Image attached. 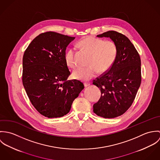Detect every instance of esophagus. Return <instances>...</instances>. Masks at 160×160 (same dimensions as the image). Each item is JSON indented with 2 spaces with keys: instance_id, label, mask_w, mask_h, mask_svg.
I'll return each instance as SVG.
<instances>
[{
  "instance_id": "esophagus-1",
  "label": "esophagus",
  "mask_w": 160,
  "mask_h": 160,
  "mask_svg": "<svg viewBox=\"0 0 160 160\" xmlns=\"http://www.w3.org/2000/svg\"><path fill=\"white\" fill-rule=\"evenodd\" d=\"M89 86H90V83H88V82H85L84 83V86L85 87H88Z\"/></svg>"
}]
</instances>
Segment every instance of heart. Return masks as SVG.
Returning a JSON list of instances; mask_svg holds the SVG:
<instances>
[{
    "instance_id": "heart-1",
    "label": "heart",
    "mask_w": 160,
    "mask_h": 160,
    "mask_svg": "<svg viewBox=\"0 0 160 160\" xmlns=\"http://www.w3.org/2000/svg\"><path fill=\"white\" fill-rule=\"evenodd\" d=\"M78 46L91 53L86 67H79L73 71L75 79L81 81H89L95 77L98 71L103 72L112 66L118 53V47L112 40L103 41L92 36H88L78 43ZM67 65L71 68L77 66L75 58V48H69L65 54Z\"/></svg>"
}]
</instances>
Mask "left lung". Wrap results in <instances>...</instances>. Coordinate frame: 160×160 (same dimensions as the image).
<instances>
[{"label":"left lung","mask_w":160,"mask_h":160,"mask_svg":"<svg viewBox=\"0 0 160 160\" xmlns=\"http://www.w3.org/2000/svg\"><path fill=\"white\" fill-rule=\"evenodd\" d=\"M97 36L112 39L118 53L109 69L93 80L101 91L93 111L104 118H114L124 114L135 99L142 79L140 58L130 40L120 32L108 31Z\"/></svg>","instance_id":"obj_1"}]
</instances>
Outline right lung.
I'll use <instances>...</instances> for the list:
<instances>
[{"mask_svg":"<svg viewBox=\"0 0 160 160\" xmlns=\"http://www.w3.org/2000/svg\"><path fill=\"white\" fill-rule=\"evenodd\" d=\"M74 39L53 31L43 32L32 41L23 55V86L34 107L48 118L68 114L84 88L79 81H67L71 72L65 54Z\"/></svg>","mask_w":160,"mask_h":160,"instance_id":"obj_1","label":"right lung"}]
</instances>
